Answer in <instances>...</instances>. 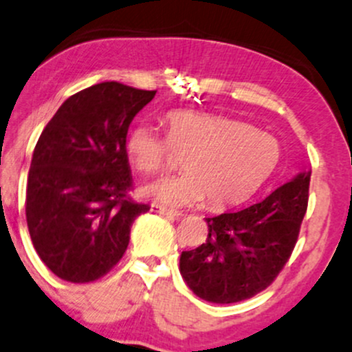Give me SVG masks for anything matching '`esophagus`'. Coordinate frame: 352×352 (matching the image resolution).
Returning a JSON list of instances; mask_svg holds the SVG:
<instances>
[{
	"label": "esophagus",
	"instance_id": "1",
	"mask_svg": "<svg viewBox=\"0 0 352 352\" xmlns=\"http://www.w3.org/2000/svg\"><path fill=\"white\" fill-rule=\"evenodd\" d=\"M151 211H154V213H159V214H165V217H182L180 211H175V210H170L167 208V206H162V205H157V203H152L151 205Z\"/></svg>",
	"mask_w": 352,
	"mask_h": 352
}]
</instances>
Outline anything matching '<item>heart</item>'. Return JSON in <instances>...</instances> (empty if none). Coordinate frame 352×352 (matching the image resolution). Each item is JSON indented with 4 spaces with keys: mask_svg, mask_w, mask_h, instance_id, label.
Masks as SVG:
<instances>
[{
    "mask_svg": "<svg viewBox=\"0 0 352 352\" xmlns=\"http://www.w3.org/2000/svg\"><path fill=\"white\" fill-rule=\"evenodd\" d=\"M167 135L135 124L126 138V154L142 175L172 165V151L185 154V173L147 185L144 195L172 206L205 200L226 205L251 195L272 173L280 146L272 134L218 114L177 109L165 116Z\"/></svg>",
    "mask_w": 352,
    "mask_h": 352,
    "instance_id": "1",
    "label": "heart"
}]
</instances>
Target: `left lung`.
I'll return each mask as SVG.
<instances>
[{
    "label": "left lung",
    "mask_w": 352,
    "mask_h": 352,
    "mask_svg": "<svg viewBox=\"0 0 352 352\" xmlns=\"http://www.w3.org/2000/svg\"><path fill=\"white\" fill-rule=\"evenodd\" d=\"M310 175L298 173L248 208L205 218L206 241L180 256V274L197 297L236 303L267 289L297 244Z\"/></svg>",
    "instance_id": "8db88e82"
}]
</instances>
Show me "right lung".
I'll return each instance as SVG.
<instances>
[{
  "label": "right lung",
  "instance_id": "1",
  "mask_svg": "<svg viewBox=\"0 0 352 352\" xmlns=\"http://www.w3.org/2000/svg\"><path fill=\"white\" fill-rule=\"evenodd\" d=\"M155 96L103 82L63 101L42 131L26 188L34 249L62 280H98L120 262L134 219L149 211L135 203L126 135L131 121Z\"/></svg>",
  "mask_w": 352,
  "mask_h": 352
}]
</instances>
